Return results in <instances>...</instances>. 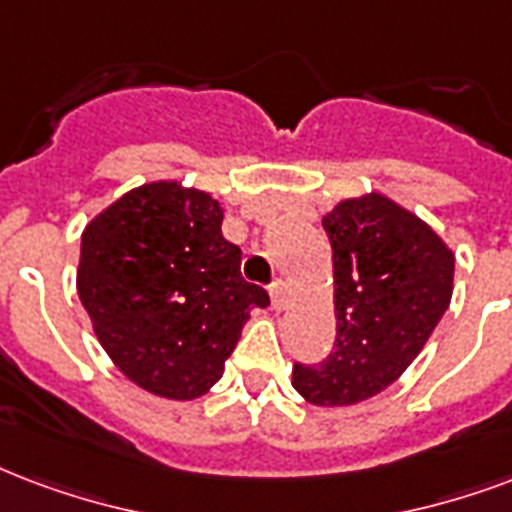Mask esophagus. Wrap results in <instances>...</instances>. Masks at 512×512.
<instances>
[{"mask_svg":"<svg viewBox=\"0 0 512 512\" xmlns=\"http://www.w3.org/2000/svg\"><path fill=\"white\" fill-rule=\"evenodd\" d=\"M287 303H290V290H287V282L276 279V282L271 284V306L276 308V311H282V308H287Z\"/></svg>","mask_w":512,"mask_h":512,"instance_id":"obj_1","label":"esophagus"}]
</instances>
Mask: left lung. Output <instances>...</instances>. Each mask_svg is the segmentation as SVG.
Segmentation results:
<instances>
[{"label": "left lung", "mask_w": 512, "mask_h": 512, "mask_svg": "<svg viewBox=\"0 0 512 512\" xmlns=\"http://www.w3.org/2000/svg\"><path fill=\"white\" fill-rule=\"evenodd\" d=\"M333 247L335 343L317 365L292 368L314 405L378 395L424 349L454 290V255L416 214L384 195L343 201L327 214Z\"/></svg>", "instance_id": "8db88e82"}]
</instances>
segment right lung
<instances>
[{"instance_id": "right-lung-1", "label": "right lung", "mask_w": 512, "mask_h": 512, "mask_svg": "<svg viewBox=\"0 0 512 512\" xmlns=\"http://www.w3.org/2000/svg\"><path fill=\"white\" fill-rule=\"evenodd\" d=\"M77 292L101 346L134 384L193 400L220 381L268 292L241 276L209 193L150 182L85 228Z\"/></svg>"}]
</instances>
